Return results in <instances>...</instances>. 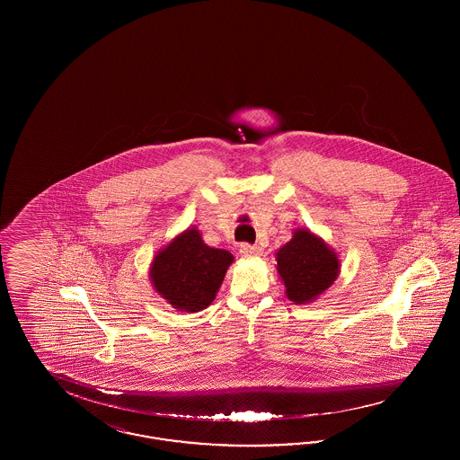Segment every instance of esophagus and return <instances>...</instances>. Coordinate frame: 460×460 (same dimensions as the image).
I'll list each match as a JSON object with an SVG mask.
<instances>
[{
	"instance_id": "1",
	"label": "esophagus",
	"mask_w": 460,
	"mask_h": 460,
	"mask_svg": "<svg viewBox=\"0 0 460 460\" xmlns=\"http://www.w3.org/2000/svg\"><path fill=\"white\" fill-rule=\"evenodd\" d=\"M240 253L243 257H257V255L262 253V248H261V246H255V244L243 243L240 246Z\"/></svg>"
}]
</instances>
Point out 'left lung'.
I'll return each mask as SVG.
<instances>
[{
    "instance_id": "1",
    "label": "left lung",
    "mask_w": 460,
    "mask_h": 460,
    "mask_svg": "<svg viewBox=\"0 0 460 460\" xmlns=\"http://www.w3.org/2000/svg\"><path fill=\"white\" fill-rule=\"evenodd\" d=\"M276 262L286 296L296 305L317 300L340 276L338 253L306 227L293 231V238L276 252Z\"/></svg>"
}]
</instances>
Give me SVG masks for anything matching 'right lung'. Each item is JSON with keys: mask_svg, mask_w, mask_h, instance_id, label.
I'll return each instance as SVG.
<instances>
[{"mask_svg": "<svg viewBox=\"0 0 460 460\" xmlns=\"http://www.w3.org/2000/svg\"><path fill=\"white\" fill-rule=\"evenodd\" d=\"M234 257L208 246L197 227H188L156 252L150 263L154 289L179 312H199L216 300Z\"/></svg>", "mask_w": 460, "mask_h": 460, "instance_id": "1", "label": "right lung"}]
</instances>
